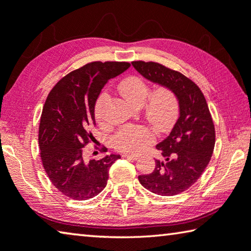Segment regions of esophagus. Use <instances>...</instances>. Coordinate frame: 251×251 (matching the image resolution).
Returning <instances> with one entry per match:
<instances>
[{
  "label": "esophagus",
  "instance_id": "esophagus-1",
  "mask_svg": "<svg viewBox=\"0 0 251 251\" xmlns=\"http://www.w3.org/2000/svg\"><path fill=\"white\" fill-rule=\"evenodd\" d=\"M123 157H125V158H130V160H137V158L140 157V155H136V154H130V153H124V154H123Z\"/></svg>",
  "mask_w": 251,
  "mask_h": 251
}]
</instances>
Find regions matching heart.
I'll return each mask as SVG.
<instances>
[{
    "label": "heart",
    "instance_id": "b5f03b06",
    "mask_svg": "<svg viewBox=\"0 0 251 251\" xmlns=\"http://www.w3.org/2000/svg\"><path fill=\"white\" fill-rule=\"evenodd\" d=\"M118 90L134 107H142L145 104V116L157 132H168L176 122L180 110L178 99L176 93L168 87H161L149 97L151 93L149 83L140 77H129L121 82ZM108 100L109 95L106 91L97 98L94 113L99 123H104V110ZM153 141L154 134L149 127L128 125L115 135L113 145L118 151L136 153Z\"/></svg>",
    "mask_w": 251,
    "mask_h": 251
}]
</instances>
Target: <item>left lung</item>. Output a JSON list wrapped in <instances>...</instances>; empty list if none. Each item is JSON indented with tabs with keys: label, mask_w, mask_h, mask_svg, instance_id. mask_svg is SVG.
Masks as SVG:
<instances>
[{
	"label": "left lung",
	"mask_w": 251,
	"mask_h": 251,
	"mask_svg": "<svg viewBox=\"0 0 251 251\" xmlns=\"http://www.w3.org/2000/svg\"><path fill=\"white\" fill-rule=\"evenodd\" d=\"M147 80L168 87L178 99V118L169 136L156 145L165 161L155 160L141 184L158 196H176L192 186L211 160L216 133L208 104L200 88L184 75L157 62L133 61Z\"/></svg>",
	"instance_id": "8db88e82"
}]
</instances>
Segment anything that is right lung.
<instances>
[{"instance_id": "add662e5", "label": "right lung", "mask_w": 251, "mask_h": 251, "mask_svg": "<svg viewBox=\"0 0 251 251\" xmlns=\"http://www.w3.org/2000/svg\"><path fill=\"white\" fill-rule=\"evenodd\" d=\"M128 62L95 61L71 71L48 95L39 126L43 168L62 194L88 200L105 189L108 171L121 155L87 161L82 147L93 140L95 104L109 79L128 69ZM106 152V151H105Z\"/></svg>"}]
</instances>
